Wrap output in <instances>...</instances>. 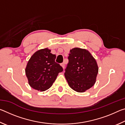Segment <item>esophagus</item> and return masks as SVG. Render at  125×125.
Wrapping results in <instances>:
<instances>
[{"mask_svg":"<svg viewBox=\"0 0 125 125\" xmlns=\"http://www.w3.org/2000/svg\"><path fill=\"white\" fill-rule=\"evenodd\" d=\"M61 66L62 67V68L63 69H64V68H65V64H64V63H61Z\"/></svg>","mask_w":125,"mask_h":125,"instance_id":"esophagus-1","label":"esophagus"}]
</instances>
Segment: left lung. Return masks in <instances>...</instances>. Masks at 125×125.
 Wrapping results in <instances>:
<instances>
[{
  "mask_svg": "<svg viewBox=\"0 0 125 125\" xmlns=\"http://www.w3.org/2000/svg\"><path fill=\"white\" fill-rule=\"evenodd\" d=\"M68 58L64 75L69 86L79 93L92 88L95 83L99 68L90 53L85 49L74 48Z\"/></svg>",
  "mask_w": 125,
  "mask_h": 125,
  "instance_id": "8db88e82",
  "label": "left lung"
}]
</instances>
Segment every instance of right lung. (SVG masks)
Returning a JSON list of instances; mask_svg holds the SVG:
<instances>
[{
  "mask_svg": "<svg viewBox=\"0 0 125 125\" xmlns=\"http://www.w3.org/2000/svg\"><path fill=\"white\" fill-rule=\"evenodd\" d=\"M56 56L48 48L36 52L27 62L25 73L31 88L43 92L49 89L63 68L55 62Z\"/></svg>",
  "mask_w": 125,
  "mask_h": 125,
  "instance_id": "right-lung-1",
  "label": "right lung"
}]
</instances>
